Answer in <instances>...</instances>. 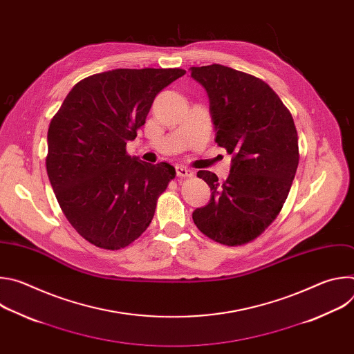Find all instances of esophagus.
Listing matches in <instances>:
<instances>
[{"instance_id":"1","label":"esophagus","mask_w":354,"mask_h":354,"mask_svg":"<svg viewBox=\"0 0 354 354\" xmlns=\"http://www.w3.org/2000/svg\"><path fill=\"white\" fill-rule=\"evenodd\" d=\"M176 175H178L179 178H192V176H193V172H192L189 168H186V167L178 165V167H176Z\"/></svg>"}]
</instances>
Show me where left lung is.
<instances>
[{
  "instance_id": "left-lung-1",
  "label": "left lung",
  "mask_w": 354,
  "mask_h": 354,
  "mask_svg": "<svg viewBox=\"0 0 354 354\" xmlns=\"http://www.w3.org/2000/svg\"><path fill=\"white\" fill-rule=\"evenodd\" d=\"M205 86L217 131L216 142L232 156L228 178L198 171L212 189L210 203L193 212L210 239L236 246L258 238L277 218L299 161L290 111L261 78L221 66L190 67Z\"/></svg>"
}]
</instances>
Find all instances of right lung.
<instances>
[{"mask_svg":"<svg viewBox=\"0 0 354 354\" xmlns=\"http://www.w3.org/2000/svg\"><path fill=\"white\" fill-rule=\"evenodd\" d=\"M182 68H118L74 85L47 131L46 169L74 230L95 246L118 250L148 228L158 197L175 179L167 162L130 157L154 97Z\"/></svg>","mask_w":354,"mask_h":354,"instance_id":"add662e5","label":"right lung"}]
</instances>
